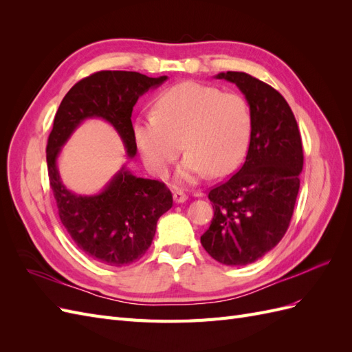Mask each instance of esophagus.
<instances>
[{"instance_id":"esophagus-1","label":"esophagus","mask_w":352,"mask_h":352,"mask_svg":"<svg viewBox=\"0 0 352 352\" xmlns=\"http://www.w3.org/2000/svg\"><path fill=\"white\" fill-rule=\"evenodd\" d=\"M173 199L175 202H177V204H180V202H185L188 197L182 192V190H176V192H173Z\"/></svg>"}]
</instances>
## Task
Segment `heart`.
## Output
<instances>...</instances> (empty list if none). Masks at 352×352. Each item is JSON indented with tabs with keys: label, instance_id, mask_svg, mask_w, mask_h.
<instances>
[{
	"label": "heart",
	"instance_id": "1",
	"mask_svg": "<svg viewBox=\"0 0 352 352\" xmlns=\"http://www.w3.org/2000/svg\"><path fill=\"white\" fill-rule=\"evenodd\" d=\"M252 133L248 101L198 82H182L157 97L154 114L136 119L133 138L148 172L164 177L184 148L179 177L230 175L247 157Z\"/></svg>",
	"mask_w": 352,
	"mask_h": 352
}]
</instances>
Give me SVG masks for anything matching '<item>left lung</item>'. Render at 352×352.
<instances>
[{
	"label": "left lung",
	"instance_id": "8db88e82",
	"mask_svg": "<svg viewBox=\"0 0 352 352\" xmlns=\"http://www.w3.org/2000/svg\"><path fill=\"white\" fill-rule=\"evenodd\" d=\"M235 83L252 113L251 142L239 172L212 188L214 217L201 236L226 265H247L280 242L289 228L302 172V142L289 104L270 85L243 72L219 73Z\"/></svg>",
	"mask_w": 352,
	"mask_h": 352
}]
</instances>
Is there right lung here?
I'll return each mask as SVG.
<instances>
[{
	"label": "right lung",
	"instance_id": "add662e5",
	"mask_svg": "<svg viewBox=\"0 0 352 352\" xmlns=\"http://www.w3.org/2000/svg\"><path fill=\"white\" fill-rule=\"evenodd\" d=\"M167 76L102 70L83 78L66 94L48 136L47 166L63 226L78 248L113 267L132 264L150 248L157 221L173 206L170 189L158 180L133 176L123 166L97 195H78L63 185L57 157L73 131L92 117L107 120L120 135L127 155L136 154L132 110L138 98Z\"/></svg>",
	"mask_w": 352,
	"mask_h": 352
}]
</instances>
